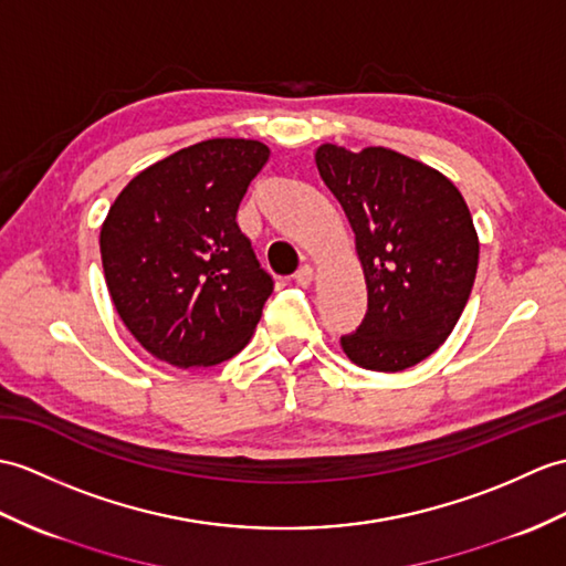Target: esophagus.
Segmentation results:
<instances>
[{"label":"esophagus","instance_id":"esophagus-1","mask_svg":"<svg viewBox=\"0 0 566 566\" xmlns=\"http://www.w3.org/2000/svg\"><path fill=\"white\" fill-rule=\"evenodd\" d=\"M294 280H296V284H301V286H308V284L313 282V268H311V265L298 268L296 274H294Z\"/></svg>","mask_w":566,"mask_h":566}]
</instances>
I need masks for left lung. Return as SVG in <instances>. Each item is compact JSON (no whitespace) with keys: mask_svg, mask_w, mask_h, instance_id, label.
Instances as JSON below:
<instances>
[{"mask_svg":"<svg viewBox=\"0 0 566 566\" xmlns=\"http://www.w3.org/2000/svg\"><path fill=\"white\" fill-rule=\"evenodd\" d=\"M315 166L352 223L369 308L339 343L369 371H405L437 352L468 304L480 241L453 182L386 147L323 144Z\"/></svg>","mask_w":566,"mask_h":566,"instance_id":"obj_1","label":"left lung"}]
</instances>
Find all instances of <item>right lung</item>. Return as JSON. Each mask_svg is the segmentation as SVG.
<instances>
[{"label":"right lung","mask_w":566,"mask_h":566,"mask_svg":"<svg viewBox=\"0 0 566 566\" xmlns=\"http://www.w3.org/2000/svg\"><path fill=\"white\" fill-rule=\"evenodd\" d=\"M270 149L207 139L144 168L101 229V260L117 315L156 359L214 366L251 339L274 280L235 212Z\"/></svg>","instance_id":"1"}]
</instances>
